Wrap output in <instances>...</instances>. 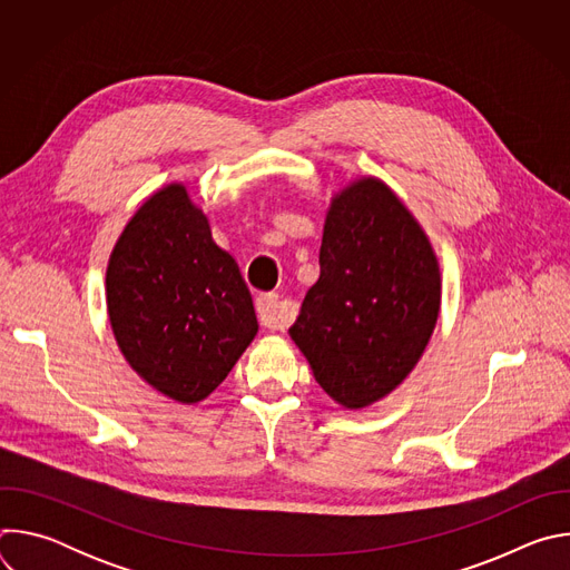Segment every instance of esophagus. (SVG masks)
Returning a JSON list of instances; mask_svg holds the SVG:
<instances>
[{
    "instance_id": "esophagus-1",
    "label": "esophagus",
    "mask_w": 570,
    "mask_h": 570,
    "mask_svg": "<svg viewBox=\"0 0 570 570\" xmlns=\"http://www.w3.org/2000/svg\"><path fill=\"white\" fill-rule=\"evenodd\" d=\"M257 317H259V324L266 330H273V332H282L286 330L291 320H293V313L279 302V295H262L257 299Z\"/></svg>"
}]
</instances>
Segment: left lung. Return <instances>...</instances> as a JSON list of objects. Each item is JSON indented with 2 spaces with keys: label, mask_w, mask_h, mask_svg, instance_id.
Listing matches in <instances>:
<instances>
[{
  "label": "left lung",
  "mask_w": 570,
  "mask_h": 570,
  "mask_svg": "<svg viewBox=\"0 0 570 570\" xmlns=\"http://www.w3.org/2000/svg\"><path fill=\"white\" fill-rule=\"evenodd\" d=\"M438 313L440 266L424 229L381 180L347 187L288 330L320 387L345 409L379 401L415 367Z\"/></svg>",
  "instance_id": "8db88e82"
}]
</instances>
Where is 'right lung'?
I'll use <instances>...</instances> for the list:
<instances>
[{
  "mask_svg": "<svg viewBox=\"0 0 570 570\" xmlns=\"http://www.w3.org/2000/svg\"><path fill=\"white\" fill-rule=\"evenodd\" d=\"M110 324L130 367L180 403L212 394L257 334L250 291L183 185L150 196L112 250Z\"/></svg>",
  "mask_w": 570,
  "mask_h": 570,
  "instance_id": "1",
  "label": "right lung"
}]
</instances>
